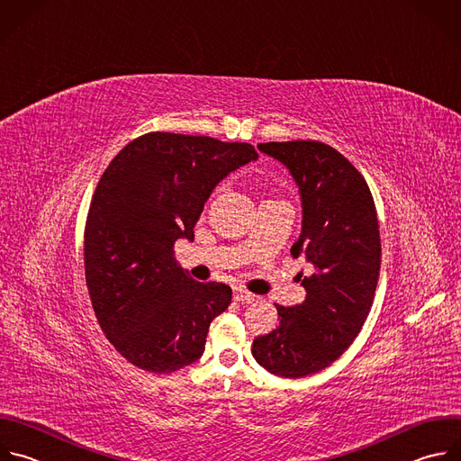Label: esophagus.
Instances as JSON below:
<instances>
[{
  "instance_id": "esophagus-1",
  "label": "esophagus",
  "mask_w": 461,
  "mask_h": 461,
  "mask_svg": "<svg viewBox=\"0 0 461 461\" xmlns=\"http://www.w3.org/2000/svg\"><path fill=\"white\" fill-rule=\"evenodd\" d=\"M256 296L252 294V293H249V291H245V289H234V302H250V300H254Z\"/></svg>"
}]
</instances>
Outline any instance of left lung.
Segmentation results:
<instances>
[{
  "label": "left lung",
  "instance_id": "8db88e82",
  "mask_svg": "<svg viewBox=\"0 0 461 461\" xmlns=\"http://www.w3.org/2000/svg\"><path fill=\"white\" fill-rule=\"evenodd\" d=\"M258 149L287 165L298 183L303 223L291 254L314 270L296 276L305 302L276 305L280 325L252 341V356L272 375L303 378L338 359L369 316L380 278V225L365 177L334 147L294 140Z\"/></svg>",
  "mask_w": 461,
  "mask_h": 461
}]
</instances>
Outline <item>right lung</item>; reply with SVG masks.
<instances>
[{
	"label": "right lung",
	"instance_id": "right-lung-1",
	"mask_svg": "<svg viewBox=\"0 0 461 461\" xmlns=\"http://www.w3.org/2000/svg\"><path fill=\"white\" fill-rule=\"evenodd\" d=\"M256 158L250 143L156 131L125 145L102 174L85 223V280L104 334L138 369L167 375L203 354L232 291L193 280L172 249L194 240L218 183Z\"/></svg>",
	"mask_w": 461,
	"mask_h": 461
}]
</instances>
